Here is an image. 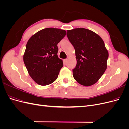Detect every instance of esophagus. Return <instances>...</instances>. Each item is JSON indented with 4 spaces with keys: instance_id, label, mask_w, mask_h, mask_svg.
<instances>
[{
    "instance_id": "34e87169",
    "label": "esophagus",
    "mask_w": 129,
    "mask_h": 129,
    "mask_svg": "<svg viewBox=\"0 0 129 129\" xmlns=\"http://www.w3.org/2000/svg\"><path fill=\"white\" fill-rule=\"evenodd\" d=\"M67 58H66V59H64L63 60V61H64V63H66V62H67Z\"/></svg>"
}]
</instances>
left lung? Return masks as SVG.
Instances as JSON below:
<instances>
[{"mask_svg": "<svg viewBox=\"0 0 129 129\" xmlns=\"http://www.w3.org/2000/svg\"><path fill=\"white\" fill-rule=\"evenodd\" d=\"M67 36L75 51L74 79L84 86L93 85L107 68L109 53L103 40L95 32L83 28L68 30Z\"/></svg>", "mask_w": 129, "mask_h": 129, "instance_id": "8db88e82", "label": "left lung"}]
</instances>
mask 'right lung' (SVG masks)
<instances>
[{
	"label": "right lung",
	"instance_id": "obj_1",
	"mask_svg": "<svg viewBox=\"0 0 129 129\" xmlns=\"http://www.w3.org/2000/svg\"><path fill=\"white\" fill-rule=\"evenodd\" d=\"M66 34L64 30L47 28L36 33L27 42L24 62L29 75L38 84L48 85L57 79L63 66L57 55V45Z\"/></svg>",
	"mask_w": 129,
	"mask_h": 129
}]
</instances>
